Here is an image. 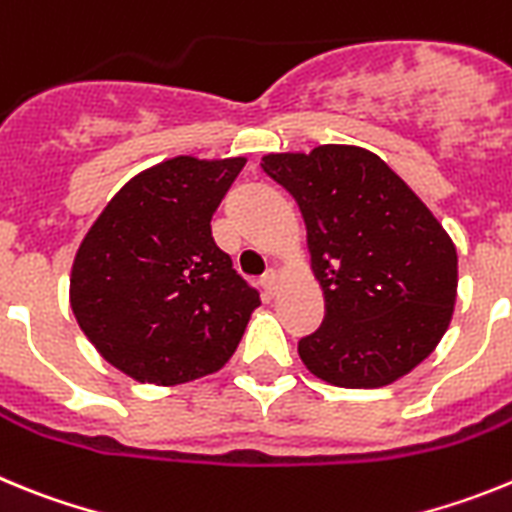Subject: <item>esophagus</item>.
<instances>
[{
	"instance_id": "34e87169",
	"label": "esophagus",
	"mask_w": 512,
	"mask_h": 512,
	"mask_svg": "<svg viewBox=\"0 0 512 512\" xmlns=\"http://www.w3.org/2000/svg\"><path fill=\"white\" fill-rule=\"evenodd\" d=\"M261 289H264L266 297H274V292H277V271H266L261 277Z\"/></svg>"
}]
</instances>
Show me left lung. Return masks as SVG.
I'll use <instances>...</instances> for the list:
<instances>
[{"label":"left lung","instance_id":"left-lung-1","mask_svg":"<svg viewBox=\"0 0 512 512\" xmlns=\"http://www.w3.org/2000/svg\"><path fill=\"white\" fill-rule=\"evenodd\" d=\"M261 169L300 205L325 318L297 351L323 382L384 387L431 354L456 302V248L372 151L269 153Z\"/></svg>","mask_w":512,"mask_h":512}]
</instances>
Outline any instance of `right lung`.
Instances as JSON below:
<instances>
[{
  "mask_svg": "<svg viewBox=\"0 0 512 512\" xmlns=\"http://www.w3.org/2000/svg\"><path fill=\"white\" fill-rule=\"evenodd\" d=\"M246 158L176 156L130 179L81 241L71 310L99 354L148 384L217 372L259 292L212 238V215Z\"/></svg>",
  "mask_w": 512,
  "mask_h": 512,
  "instance_id": "right-lung-1",
  "label": "right lung"
}]
</instances>
